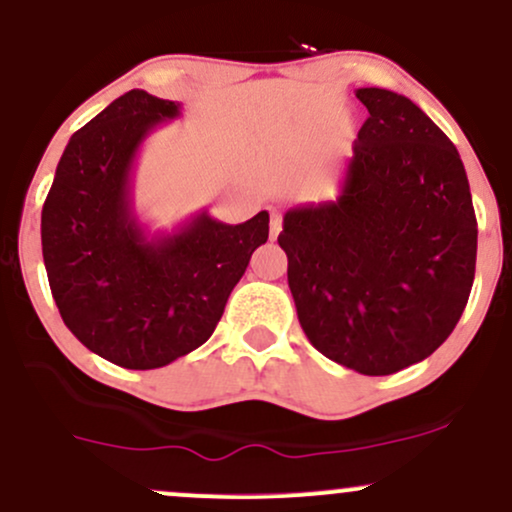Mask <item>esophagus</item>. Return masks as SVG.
<instances>
[{"instance_id": "obj_1", "label": "esophagus", "mask_w": 512, "mask_h": 512, "mask_svg": "<svg viewBox=\"0 0 512 512\" xmlns=\"http://www.w3.org/2000/svg\"><path fill=\"white\" fill-rule=\"evenodd\" d=\"M269 231H272V238L279 236V231H281V216L279 214H272V228H269Z\"/></svg>"}]
</instances>
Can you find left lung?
Masks as SVG:
<instances>
[{
	"label": "left lung",
	"instance_id": "obj_1",
	"mask_svg": "<svg viewBox=\"0 0 512 512\" xmlns=\"http://www.w3.org/2000/svg\"><path fill=\"white\" fill-rule=\"evenodd\" d=\"M368 120L339 195L284 214L279 245L305 337L363 375L424 361L474 281L477 219L462 158L407 96L358 88Z\"/></svg>",
	"mask_w": 512,
	"mask_h": 512
}]
</instances>
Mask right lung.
Wrapping results in <instances>:
<instances>
[{
	"label": "right lung",
	"instance_id": "obj_1",
	"mask_svg": "<svg viewBox=\"0 0 512 512\" xmlns=\"http://www.w3.org/2000/svg\"><path fill=\"white\" fill-rule=\"evenodd\" d=\"M180 103L142 88L115 98L69 139L40 219L52 298L69 332L129 370L173 363L216 330L269 214L223 223L207 209L151 231L134 209V166Z\"/></svg>",
	"mask_w": 512,
	"mask_h": 512
}]
</instances>
